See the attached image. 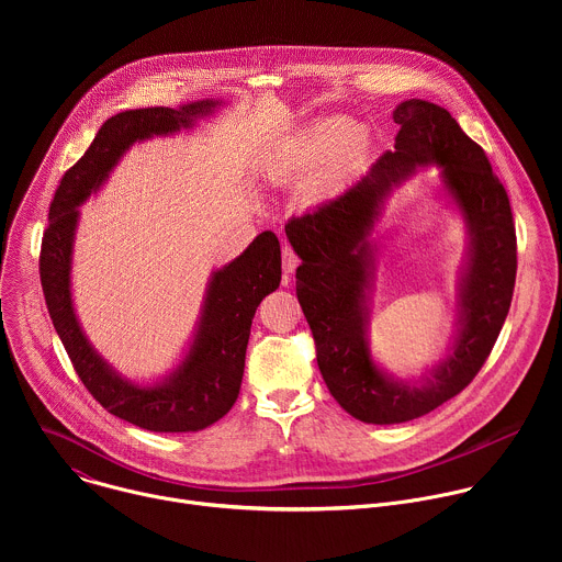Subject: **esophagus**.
Here are the masks:
<instances>
[{
	"mask_svg": "<svg viewBox=\"0 0 562 562\" xmlns=\"http://www.w3.org/2000/svg\"><path fill=\"white\" fill-rule=\"evenodd\" d=\"M282 269L286 276H291L295 269H297V256L293 254L291 247H282Z\"/></svg>",
	"mask_w": 562,
	"mask_h": 562,
	"instance_id": "1",
	"label": "esophagus"
}]
</instances>
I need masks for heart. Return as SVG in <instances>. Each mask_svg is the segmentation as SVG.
Listing matches in <instances>:
<instances>
[{
  "instance_id": "b5f03b06",
  "label": "heart",
  "mask_w": 562,
  "mask_h": 562,
  "mask_svg": "<svg viewBox=\"0 0 562 562\" xmlns=\"http://www.w3.org/2000/svg\"><path fill=\"white\" fill-rule=\"evenodd\" d=\"M367 148L369 135L362 133V126L351 117L334 115L302 128L293 137L291 155L304 169L327 162V176L340 178L360 162Z\"/></svg>"
}]
</instances>
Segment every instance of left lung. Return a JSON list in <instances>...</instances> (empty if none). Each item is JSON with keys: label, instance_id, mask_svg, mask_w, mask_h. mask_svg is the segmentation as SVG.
<instances>
[{"label": "left lung", "instance_id": "1", "mask_svg": "<svg viewBox=\"0 0 562 562\" xmlns=\"http://www.w3.org/2000/svg\"><path fill=\"white\" fill-rule=\"evenodd\" d=\"M395 150L351 187L289 220V243L302 265L295 293L311 327L317 367L338 405L369 425L420 418L458 395L485 364L509 313L516 282V228L505 187L451 113L427 100L393 111ZM438 166L439 194L463 217L465 262L457 290V331L431 370L397 379L370 356V293L376 246L370 237L392 189L420 168Z\"/></svg>", "mask_w": 562, "mask_h": 562}]
</instances>
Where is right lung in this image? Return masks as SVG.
Returning <instances> with one entry per match:
<instances>
[{
	"label": "right lung",
	"mask_w": 562,
	"mask_h": 562,
	"mask_svg": "<svg viewBox=\"0 0 562 562\" xmlns=\"http://www.w3.org/2000/svg\"><path fill=\"white\" fill-rule=\"evenodd\" d=\"M222 104V100H195L176 109L155 106L113 115L79 162L64 173L48 211L40 278L53 327L98 403L146 431H200L235 405L256 308L280 286V243L273 231H265L235 260L215 269L206 282L195 331L178 364L155 382H135L100 356L75 313L70 271L79 206L100 193L133 144L193 128Z\"/></svg>",
	"instance_id": "1"
}]
</instances>
